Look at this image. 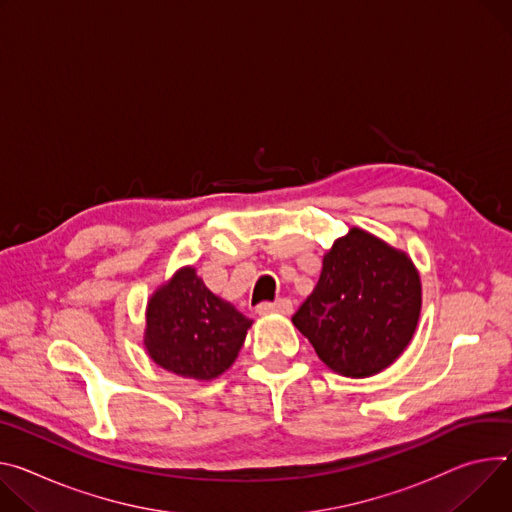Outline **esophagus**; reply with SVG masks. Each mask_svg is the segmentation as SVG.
<instances>
[{"label": "esophagus", "mask_w": 512, "mask_h": 512, "mask_svg": "<svg viewBox=\"0 0 512 512\" xmlns=\"http://www.w3.org/2000/svg\"><path fill=\"white\" fill-rule=\"evenodd\" d=\"M257 314L267 316V314H290L292 312V300L290 298H277L275 302H261L255 308Z\"/></svg>", "instance_id": "1"}]
</instances>
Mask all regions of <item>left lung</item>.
I'll use <instances>...</instances> for the list:
<instances>
[{"mask_svg":"<svg viewBox=\"0 0 512 512\" xmlns=\"http://www.w3.org/2000/svg\"><path fill=\"white\" fill-rule=\"evenodd\" d=\"M418 314L421 280L412 261L351 228L324 255L318 284L292 322L331 369L367 378L406 349Z\"/></svg>","mask_w":512,"mask_h":512,"instance_id":"1","label":"left lung"}]
</instances>
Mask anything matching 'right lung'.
<instances>
[{
	"label": "right lung",
	"mask_w": 512,
	"mask_h": 512,
	"mask_svg": "<svg viewBox=\"0 0 512 512\" xmlns=\"http://www.w3.org/2000/svg\"><path fill=\"white\" fill-rule=\"evenodd\" d=\"M249 327V318L185 267L151 298L145 345L153 361L173 374L212 380L237 359Z\"/></svg>",
	"instance_id": "right-lung-1"
}]
</instances>
